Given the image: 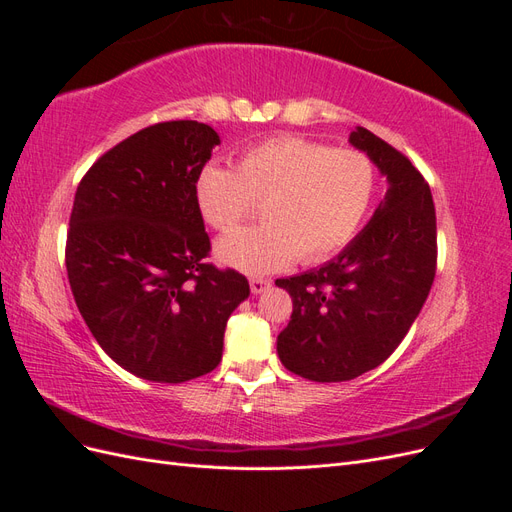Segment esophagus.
Listing matches in <instances>:
<instances>
[{
  "label": "esophagus",
  "mask_w": 512,
  "mask_h": 512,
  "mask_svg": "<svg viewBox=\"0 0 512 512\" xmlns=\"http://www.w3.org/2000/svg\"><path fill=\"white\" fill-rule=\"evenodd\" d=\"M269 286H271V282L265 280V277H252V280H250V288H252L254 294L265 292Z\"/></svg>",
  "instance_id": "34e87169"
}]
</instances>
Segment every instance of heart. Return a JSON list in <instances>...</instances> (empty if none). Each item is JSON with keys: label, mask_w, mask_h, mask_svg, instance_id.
Wrapping results in <instances>:
<instances>
[{"label": "heart", "mask_w": 512, "mask_h": 512, "mask_svg": "<svg viewBox=\"0 0 512 512\" xmlns=\"http://www.w3.org/2000/svg\"><path fill=\"white\" fill-rule=\"evenodd\" d=\"M376 185L378 170L367 153L282 134L247 147L237 168L205 164L196 200L218 230L237 226L254 200H262L265 224L228 232L215 254L228 267L265 275L297 258L314 265L344 250L365 220Z\"/></svg>", "instance_id": "heart-1"}]
</instances>
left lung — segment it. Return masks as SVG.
Instances as JSON below:
<instances>
[{
    "instance_id": "8db88e82",
    "label": "left lung",
    "mask_w": 512,
    "mask_h": 512,
    "mask_svg": "<svg viewBox=\"0 0 512 512\" xmlns=\"http://www.w3.org/2000/svg\"><path fill=\"white\" fill-rule=\"evenodd\" d=\"M350 143L374 160L389 190L374 218L333 260L275 280L292 297L277 335L282 365L312 382H344L395 352L436 277V207L404 153L365 128Z\"/></svg>"
}]
</instances>
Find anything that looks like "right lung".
Segmentation results:
<instances>
[{
	"label": "right lung",
	"mask_w": 512,
	"mask_h": 512,
	"mask_svg": "<svg viewBox=\"0 0 512 512\" xmlns=\"http://www.w3.org/2000/svg\"><path fill=\"white\" fill-rule=\"evenodd\" d=\"M215 145L207 123H156L108 149L76 188L66 241L76 307L100 348L149 382L218 367L226 322L250 297L245 275L205 260L196 179Z\"/></svg>",
	"instance_id": "right-lung-1"
}]
</instances>
